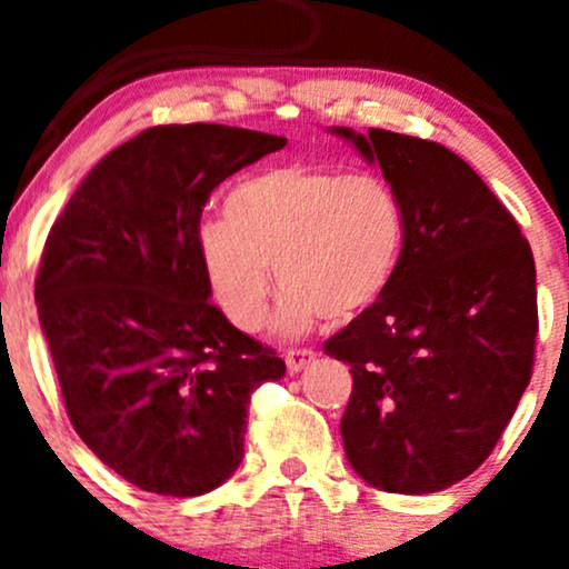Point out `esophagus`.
Returning a JSON list of instances; mask_svg holds the SVG:
<instances>
[{"label":"esophagus","instance_id":"obj_1","mask_svg":"<svg viewBox=\"0 0 569 569\" xmlns=\"http://www.w3.org/2000/svg\"><path fill=\"white\" fill-rule=\"evenodd\" d=\"M312 358H316V352L312 350H289L286 352V367H289V371L291 375H297V371H302L307 363L312 361Z\"/></svg>","mask_w":569,"mask_h":569}]
</instances>
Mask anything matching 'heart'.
Returning <instances> with one entry per match:
<instances>
[{
  "label": "heart",
  "instance_id": "1",
  "mask_svg": "<svg viewBox=\"0 0 569 569\" xmlns=\"http://www.w3.org/2000/svg\"><path fill=\"white\" fill-rule=\"evenodd\" d=\"M224 217L200 227L198 253L219 307L246 331H257L270 310L272 267L286 289L283 335L318 318L367 316L393 283L407 240L401 198L382 176L321 166H283L240 181Z\"/></svg>",
  "mask_w": 569,
  "mask_h": 569
}]
</instances>
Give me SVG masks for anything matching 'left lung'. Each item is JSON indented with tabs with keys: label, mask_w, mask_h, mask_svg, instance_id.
Wrapping results in <instances>:
<instances>
[{
	"label": "left lung",
	"mask_w": 569,
	"mask_h": 569,
	"mask_svg": "<svg viewBox=\"0 0 569 569\" xmlns=\"http://www.w3.org/2000/svg\"><path fill=\"white\" fill-rule=\"evenodd\" d=\"M377 162L407 219L393 283L326 339L352 393L345 455L371 487L428 495L487 460L530 385L538 335L532 248L466 160L436 141L331 128Z\"/></svg>",
	"instance_id": "obj_1"
}]
</instances>
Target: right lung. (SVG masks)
Segmentation results:
<instances>
[{
  "label": "right lung",
  "instance_id": "obj_1",
  "mask_svg": "<svg viewBox=\"0 0 569 569\" xmlns=\"http://www.w3.org/2000/svg\"><path fill=\"white\" fill-rule=\"evenodd\" d=\"M283 147L208 122L149 128L84 176L44 240L34 297L67 415L143 492L224 485L243 460L251 393L286 375L211 302L198 253L208 194Z\"/></svg>",
  "mask_w": 569,
  "mask_h": 569
}]
</instances>
